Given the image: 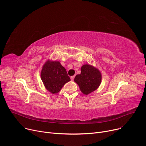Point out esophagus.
I'll list each match as a JSON object with an SVG mask.
<instances>
[{"mask_svg": "<svg viewBox=\"0 0 146 146\" xmlns=\"http://www.w3.org/2000/svg\"><path fill=\"white\" fill-rule=\"evenodd\" d=\"M70 79H71V80H74V76H71V77H70Z\"/></svg>", "mask_w": 146, "mask_h": 146, "instance_id": "esophagus-1", "label": "esophagus"}]
</instances>
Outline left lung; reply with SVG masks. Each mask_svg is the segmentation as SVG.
Here are the masks:
<instances>
[{
	"label": "left lung",
	"instance_id": "obj_1",
	"mask_svg": "<svg viewBox=\"0 0 146 146\" xmlns=\"http://www.w3.org/2000/svg\"><path fill=\"white\" fill-rule=\"evenodd\" d=\"M102 75L98 68L89 64L81 67V73L76 76L74 81L79 85L82 92L88 95L96 90L101 85Z\"/></svg>",
	"mask_w": 146,
	"mask_h": 146
}]
</instances>
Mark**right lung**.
Listing matches in <instances>:
<instances>
[{
  "instance_id": "add662e5",
  "label": "right lung",
  "mask_w": 146,
  "mask_h": 146,
  "mask_svg": "<svg viewBox=\"0 0 146 146\" xmlns=\"http://www.w3.org/2000/svg\"><path fill=\"white\" fill-rule=\"evenodd\" d=\"M41 78L46 89L52 94L58 93L64 84L70 80L66 68L59 61L49 60L42 67Z\"/></svg>"
}]
</instances>
